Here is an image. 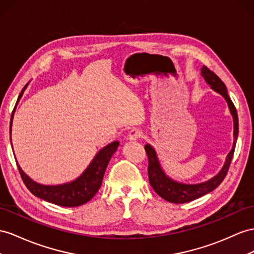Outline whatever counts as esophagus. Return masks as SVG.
<instances>
[{
	"mask_svg": "<svg viewBox=\"0 0 254 254\" xmlns=\"http://www.w3.org/2000/svg\"><path fill=\"white\" fill-rule=\"evenodd\" d=\"M141 135H142V133H141L140 129L133 128L128 132V139L129 140H137L138 138L141 137Z\"/></svg>",
	"mask_w": 254,
	"mask_h": 254,
	"instance_id": "esophagus-1",
	"label": "esophagus"
}]
</instances>
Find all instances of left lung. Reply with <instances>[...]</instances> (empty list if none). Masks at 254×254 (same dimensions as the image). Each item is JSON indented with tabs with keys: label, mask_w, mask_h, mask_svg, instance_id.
Returning a JSON list of instances; mask_svg holds the SVG:
<instances>
[{
	"label": "left lung",
	"mask_w": 254,
	"mask_h": 254,
	"mask_svg": "<svg viewBox=\"0 0 254 254\" xmlns=\"http://www.w3.org/2000/svg\"><path fill=\"white\" fill-rule=\"evenodd\" d=\"M201 76L205 78V80L208 84H210L211 89H213L216 92L222 95L227 102V105H229L230 112L233 116V120H234L233 148L230 151V153L227 154L224 166L222 167V170L220 171V173L217 175V176H214L213 178L201 184L186 185V184L177 183V181H174L173 179L166 176L165 173L162 171L155 150L150 145L147 144L145 146V150L148 155V163H149L148 164L149 183H150L155 193L160 195L162 198H164L165 200L174 204L188 203V201L196 199L216 189V188L222 183L223 179L226 176L227 172H229V168L234 155V151H235L236 140L238 136V116H237V110L235 108V105H234L232 100L230 99L229 94H227V89L225 87L224 82L221 80L212 70H210L207 66H203L201 67Z\"/></svg>",
	"instance_id": "8db88e82"
}]
</instances>
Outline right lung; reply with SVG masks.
I'll list each match as a JSON object with an SVG mask.
<instances>
[{"label":"right lung","mask_w":254,"mask_h":254,"mask_svg":"<svg viewBox=\"0 0 254 254\" xmlns=\"http://www.w3.org/2000/svg\"><path fill=\"white\" fill-rule=\"evenodd\" d=\"M28 84H25L22 89L20 95L18 97V101L23 94V91L27 88ZM17 101V103H18ZM15 108L12 110V115L10 118V127L11 131V122L14 117ZM119 146V141H113L112 144L107 145L97 152L94 159L91 162L88 168L84 171L81 176L78 177L76 180L68 184L59 185V186H44L35 183L29 176L24 174L20 166H18L19 173L23 180L25 187L29 191L34 194L35 196L40 197L44 200H47L49 203L55 205H59L63 207H77L86 204L92 198L96 192L102 186V181L104 174H105L106 167L108 165L109 160L112 159V155L117 150Z\"/></svg>","instance_id":"obj_1"}]
</instances>
